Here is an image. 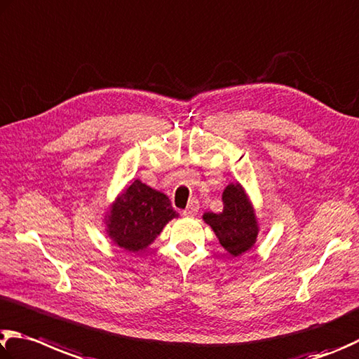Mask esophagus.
Returning a JSON list of instances; mask_svg holds the SVG:
<instances>
[{
  "mask_svg": "<svg viewBox=\"0 0 359 359\" xmlns=\"http://www.w3.org/2000/svg\"><path fill=\"white\" fill-rule=\"evenodd\" d=\"M198 210H199L198 201L196 199H190V202H188V207L185 208L184 212H182V215H184V217H194V215L198 213Z\"/></svg>",
  "mask_w": 359,
  "mask_h": 359,
  "instance_id": "esophagus-1",
  "label": "esophagus"
}]
</instances>
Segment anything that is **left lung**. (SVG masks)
Wrapping results in <instances>:
<instances>
[{
  "label": "left lung",
  "mask_w": 359,
  "mask_h": 359,
  "mask_svg": "<svg viewBox=\"0 0 359 359\" xmlns=\"http://www.w3.org/2000/svg\"><path fill=\"white\" fill-rule=\"evenodd\" d=\"M223 212H205L202 219L217 236L219 245L232 257L242 256L256 245L260 223L252 202L240 182L229 184L223 191Z\"/></svg>",
  "instance_id": "left-lung-1"
}]
</instances>
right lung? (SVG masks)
Segmentation results:
<instances>
[{"instance_id": "add662e5", "label": "right lung", "mask_w": 359, "mask_h": 359, "mask_svg": "<svg viewBox=\"0 0 359 359\" xmlns=\"http://www.w3.org/2000/svg\"><path fill=\"white\" fill-rule=\"evenodd\" d=\"M177 217L179 213L165 193L136 179L108 205L103 224L114 245L130 252H141L155 242L169 221Z\"/></svg>"}]
</instances>
